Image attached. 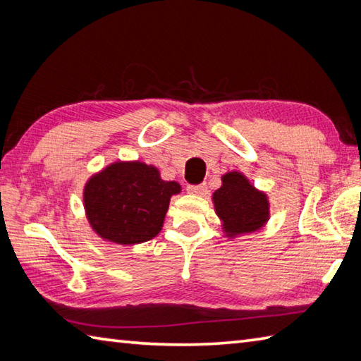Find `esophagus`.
Here are the masks:
<instances>
[{
    "mask_svg": "<svg viewBox=\"0 0 361 361\" xmlns=\"http://www.w3.org/2000/svg\"><path fill=\"white\" fill-rule=\"evenodd\" d=\"M186 190L192 195H206V192H208V186L206 185H189Z\"/></svg>",
    "mask_w": 361,
    "mask_h": 361,
    "instance_id": "esophagus-1",
    "label": "esophagus"
}]
</instances>
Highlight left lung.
Returning a JSON list of instances; mask_svg holds the SVG:
<instances>
[{
	"instance_id": "left-lung-1",
	"label": "left lung",
	"mask_w": 361,
	"mask_h": 361,
	"mask_svg": "<svg viewBox=\"0 0 361 361\" xmlns=\"http://www.w3.org/2000/svg\"><path fill=\"white\" fill-rule=\"evenodd\" d=\"M221 181L224 185L214 192L212 200L225 233L231 237L262 228L270 214L267 195L256 190L239 172L224 175Z\"/></svg>"
}]
</instances>
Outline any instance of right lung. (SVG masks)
I'll use <instances>...</instances> for the list:
<instances>
[{"instance_id":"add662e5","label":"right lung","mask_w":361,"mask_h":361,"mask_svg":"<svg viewBox=\"0 0 361 361\" xmlns=\"http://www.w3.org/2000/svg\"><path fill=\"white\" fill-rule=\"evenodd\" d=\"M178 183L164 181L153 166L140 161L114 163L94 175L83 190L91 226L104 239L135 245L155 237Z\"/></svg>"}]
</instances>
